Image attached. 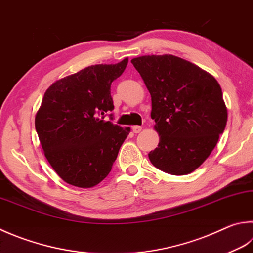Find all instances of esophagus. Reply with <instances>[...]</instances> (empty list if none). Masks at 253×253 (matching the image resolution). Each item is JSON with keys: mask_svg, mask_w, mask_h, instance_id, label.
I'll return each mask as SVG.
<instances>
[{"mask_svg": "<svg viewBox=\"0 0 253 253\" xmlns=\"http://www.w3.org/2000/svg\"><path fill=\"white\" fill-rule=\"evenodd\" d=\"M132 131L134 133H140L142 131V126H132Z\"/></svg>", "mask_w": 253, "mask_h": 253, "instance_id": "34e87169", "label": "esophagus"}]
</instances>
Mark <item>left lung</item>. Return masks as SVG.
Instances as JSON below:
<instances>
[{
    "instance_id": "left-lung-1",
    "label": "left lung",
    "mask_w": 253,
    "mask_h": 253,
    "mask_svg": "<svg viewBox=\"0 0 253 253\" xmlns=\"http://www.w3.org/2000/svg\"><path fill=\"white\" fill-rule=\"evenodd\" d=\"M151 94V118L160 142L149 153L155 168L171 175L198 169L226 127L227 107L212 75L173 55L133 58Z\"/></svg>"
}]
</instances>
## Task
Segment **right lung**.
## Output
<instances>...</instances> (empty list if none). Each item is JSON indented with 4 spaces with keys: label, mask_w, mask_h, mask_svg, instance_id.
I'll list each match as a JSON object with an SVG mask.
<instances>
[{
    "label": "right lung",
    "mask_w": 253,
    "mask_h": 253,
    "mask_svg": "<svg viewBox=\"0 0 253 253\" xmlns=\"http://www.w3.org/2000/svg\"><path fill=\"white\" fill-rule=\"evenodd\" d=\"M127 61L89 66L46 90L35 127L47 161L66 183L91 188L111 171L131 128L104 121L100 114L113 110L111 84Z\"/></svg>",
    "instance_id": "1"
}]
</instances>
